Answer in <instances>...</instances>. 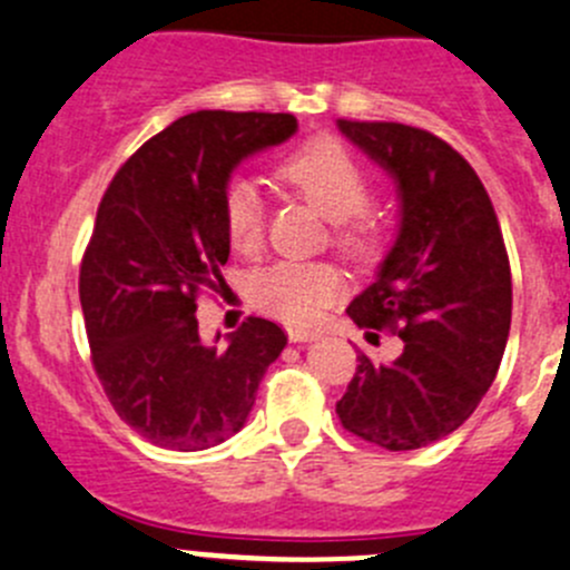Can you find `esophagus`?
Listing matches in <instances>:
<instances>
[{"label":"esophagus","mask_w":570,"mask_h":570,"mask_svg":"<svg viewBox=\"0 0 570 570\" xmlns=\"http://www.w3.org/2000/svg\"><path fill=\"white\" fill-rule=\"evenodd\" d=\"M288 338L294 341V344H302V341H313V338H318V333H316V330L291 327V330H288Z\"/></svg>","instance_id":"obj_1"}]
</instances>
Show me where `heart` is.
<instances>
[{"instance_id":"b5f03b06","label":"heart","mask_w":570,"mask_h":570,"mask_svg":"<svg viewBox=\"0 0 570 570\" xmlns=\"http://www.w3.org/2000/svg\"><path fill=\"white\" fill-rule=\"evenodd\" d=\"M285 187L299 193L333 224V246L350 259H372L383 246L386 226L370 209L372 176L344 142L311 139L276 167ZM224 226L232 248L257 257L265 246V204L259 189L240 178L224 195ZM344 288V276L324 259H279L252 276V302L288 324H313Z\"/></svg>"}]
</instances>
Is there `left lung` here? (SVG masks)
I'll use <instances>...</instances> for the list:
<instances>
[{"label":"left lung","mask_w":570,"mask_h":570,"mask_svg":"<svg viewBox=\"0 0 570 570\" xmlns=\"http://www.w3.org/2000/svg\"><path fill=\"white\" fill-rule=\"evenodd\" d=\"M338 131L400 195L397 240L346 313L405 346L392 363L361 352L335 414L363 442L416 451L456 431L495 381L512 322L507 246L484 184L444 139L403 122L338 119Z\"/></svg>","instance_id":"1"}]
</instances>
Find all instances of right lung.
Instances as JSON below:
<instances>
[{
	"label": "right lung",
	"instance_id": "right-lung-1",
	"mask_svg": "<svg viewBox=\"0 0 570 570\" xmlns=\"http://www.w3.org/2000/svg\"><path fill=\"white\" fill-rule=\"evenodd\" d=\"M296 134L294 114L195 111L150 137L108 184L80 263L91 363L119 420L167 451H207L246 425L288 335L248 316L204 344L200 291H226L224 195L252 154Z\"/></svg>",
	"mask_w": 570,
	"mask_h": 570
}]
</instances>
